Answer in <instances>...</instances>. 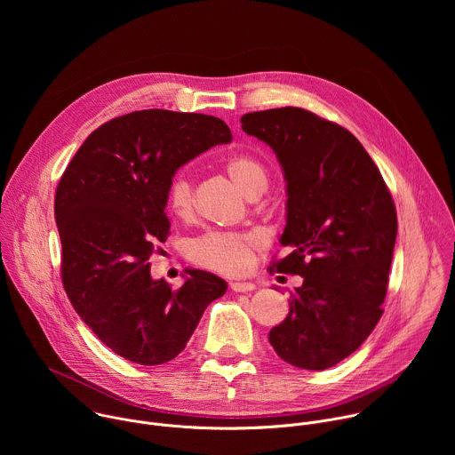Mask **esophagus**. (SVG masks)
<instances>
[{
    "label": "esophagus",
    "instance_id": "34e87169",
    "mask_svg": "<svg viewBox=\"0 0 455 455\" xmlns=\"http://www.w3.org/2000/svg\"><path fill=\"white\" fill-rule=\"evenodd\" d=\"M230 290L232 291H251V290H255V284L248 283V281H232Z\"/></svg>",
    "mask_w": 455,
    "mask_h": 455
}]
</instances>
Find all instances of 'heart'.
Masks as SVG:
<instances>
[{"label":"heart","mask_w":455,"mask_h":455,"mask_svg":"<svg viewBox=\"0 0 455 455\" xmlns=\"http://www.w3.org/2000/svg\"><path fill=\"white\" fill-rule=\"evenodd\" d=\"M227 172L250 198L261 196L270 181L265 164L250 155L232 156L227 162ZM167 205L180 218L190 216L194 209V185L187 171H178L171 176L167 183ZM253 243L255 237L250 234L211 230L190 243L188 255L200 267L221 274H239L251 265Z\"/></svg>","instance_id":"1"}]
</instances>
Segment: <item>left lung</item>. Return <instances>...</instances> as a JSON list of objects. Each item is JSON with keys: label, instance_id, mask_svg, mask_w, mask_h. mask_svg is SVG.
Instances as JSON below:
<instances>
[{"label": "left lung", "instance_id": "left-lung-1", "mask_svg": "<svg viewBox=\"0 0 455 455\" xmlns=\"http://www.w3.org/2000/svg\"><path fill=\"white\" fill-rule=\"evenodd\" d=\"M243 132L268 144L286 180L291 251L270 272L302 286L268 340L288 363L323 371L355 353L381 316L398 232L396 207L376 164L342 125L302 108L253 111Z\"/></svg>", "mask_w": 455, "mask_h": 455}]
</instances>
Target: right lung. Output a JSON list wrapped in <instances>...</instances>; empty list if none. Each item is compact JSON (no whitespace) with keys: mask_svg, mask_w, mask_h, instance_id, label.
<instances>
[{"mask_svg":"<svg viewBox=\"0 0 455 455\" xmlns=\"http://www.w3.org/2000/svg\"><path fill=\"white\" fill-rule=\"evenodd\" d=\"M230 140L228 125L211 115L133 111L95 129L60 176L64 290L90 330L129 362L160 365L178 356L207 306L227 291L221 277L192 268L172 290L151 277L149 257L169 234L171 176Z\"/></svg>","mask_w":455,"mask_h":455,"instance_id":"right-lung-1","label":"right lung"}]
</instances>
